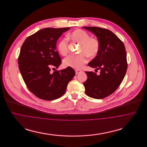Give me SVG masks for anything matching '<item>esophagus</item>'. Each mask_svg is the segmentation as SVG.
Masks as SVG:
<instances>
[{
    "label": "esophagus",
    "mask_w": 147,
    "mask_h": 147,
    "mask_svg": "<svg viewBox=\"0 0 147 147\" xmlns=\"http://www.w3.org/2000/svg\"><path fill=\"white\" fill-rule=\"evenodd\" d=\"M82 71L80 70H76V74H79V73H80V72H81Z\"/></svg>",
    "instance_id": "34e87169"
}]
</instances>
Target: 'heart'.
Returning <instances> with one entry per match:
<instances>
[{
  "instance_id": "1",
  "label": "heart",
  "mask_w": 147,
  "mask_h": 147,
  "mask_svg": "<svg viewBox=\"0 0 147 147\" xmlns=\"http://www.w3.org/2000/svg\"><path fill=\"white\" fill-rule=\"evenodd\" d=\"M74 41L81 45L80 52L84 53L87 56L92 57L96 56L100 50V43L97 39L90 38L89 35L84 30L77 29L69 35ZM58 51L63 56H65L68 53V41L67 38L61 39L58 43ZM83 53L77 56H68L64 61L65 66L69 67L74 69H80L87 62L86 57Z\"/></svg>"
}]
</instances>
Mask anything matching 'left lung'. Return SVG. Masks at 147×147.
<instances>
[{
	"label": "left lung",
	"mask_w": 147,
	"mask_h": 147,
	"mask_svg": "<svg viewBox=\"0 0 147 147\" xmlns=\"http://www.w3.org/2000/svg\"><path fill=\"white\" fill-rule=\"evenodd\" d=\"M93 33L100 43V50L88 65L100 70V75L85 71L88 79L84 83L85 94L101 99L112 94L120 85L127 69V55L123 43L112 31L98 27H83Z\"/></svg>",
	"instance_id": "left-lung-1"
}]
</instances>
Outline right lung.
<instances>
[{"mask_svg":"<svg viewBox=\"0 0 147 147\" xmlns=\"http://www.w3.org/2000/svg\"><path fill=\"white\" fill-rule=\"evenodd\" d=\"M70 28H43L28 36L21 46L19 70L30 91L40 98L49 101L61 97L76 74L69 67L53 73L51 71L61 64L56 51L57 41Z\"/></svg>","mask_w":147,"mask_h":147,"instance_id":"1","label":"right lung"}]
</instances>
